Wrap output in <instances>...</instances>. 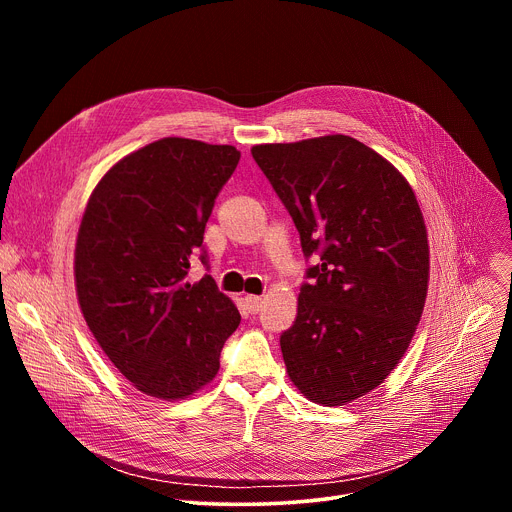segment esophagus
<instances>
[{"label": "esophagus", "instance_id": "esophagus-1", "mask_svg": "<svg viewBox=\"0 0 512 512\" xmlns=\"http://www.w3.org/2000/svg\"><path fill=\"white\" fill-rule=\"evenodd\" d=\"M245 308H247V312L257 314V312L261 310V298H257V296H247V298H245Z\"/></svg>", "mask_w": 512, "mask_h": 512}]
</instances>
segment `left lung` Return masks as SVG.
<instances>
[{"label":"left lung","instance_id":"1","mask_svg":"<svg viewBox=\"0 0 512 512\" xmlns=\"http://www.w3.org/2000/svg\"><path fill=\"white\" fill-rule=\"evenodd\" d=\"M300 233L308 267L285 369L314 403L344 405L379 387L419 324L429 247L409 182L348 135L251 150Z\"/></svg>","mask_w":512,"mask_h":512}]
</instances>
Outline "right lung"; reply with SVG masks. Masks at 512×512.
<instances>
[{
    "instance_id": "right-lung-1",
    "label": "right lung",
    "mask_w": 512,
    "mask_h": 512,
    "mask_svg": "<svg viewBox=\"0 0 512 512\" xmlns=\"http://www.w3.org/2000/svg\"><path fill=\"white\" fill-rule=\"evenodd\" d=\"M241 160L233 145L164 137L117 162L93 190L77 249V296L95 340L131 385L184 399L214 379L235 304L186 281L214 200Z\"/></svg>"
}]
</instances>
